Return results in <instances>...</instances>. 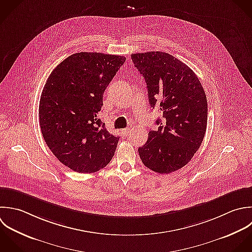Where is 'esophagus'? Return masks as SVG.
I'll return each mask as SVG.
<instances>
[{"instance_id": "1", "label": "esophagus", "mask_w": 252, "mask_h": 252, "mask_svg": "<svg viewBox=\"0 0 252 252\" xmlns=\"http://www.w3.org/2000/svg\"><path fill=\"white\" fill-rule=\"evenodd\" d=\"M130 133H131V129H130V128H124V129L122 130V134H123L124 136H128Z\"/></svg>"}]
</instances>
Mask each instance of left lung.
<instances>
[{
  "label": "left lung",
  "instance_id": "left-lung-1",
  "mask_svg": "<svg viewBox=\"0 0 252 252\" xmlns=\"http://www.w3.org/2000/svg\"><path fill=\"white\" fill-rule=\"evenodd\" d=\"M144 77L150 106L163 112L160 126L150 130L147 142L138 148L142 163L159 174L186 166L199 149L207 126V98L194 73L174 56L160 52L131 55Z\"/></svg>",
  "mask_w": 252,
  "mask_h": 252
}]
</instances>
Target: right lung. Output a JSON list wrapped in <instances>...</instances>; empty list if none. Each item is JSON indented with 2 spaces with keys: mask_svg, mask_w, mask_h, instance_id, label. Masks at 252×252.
Here are the masks:
<instances>
[{
  "mask_svg": "<svg viewBox=\"0 0 252 252\" xmlns=\"http://www.w3.org/2000/svg\"><path fill=\"white\" fill-rule=\"evenodd\" d=\"M126 62L124 56L75 53L49 75L39 103L43 138L64 166L77 173H94L112 160L119 136L98 119L103 94Z\"/></svg>",
  "mask_w": 252,
  "mask_h": 252,
  "instance_id": "1",
  "label": "right lung"
}]
</instances>
